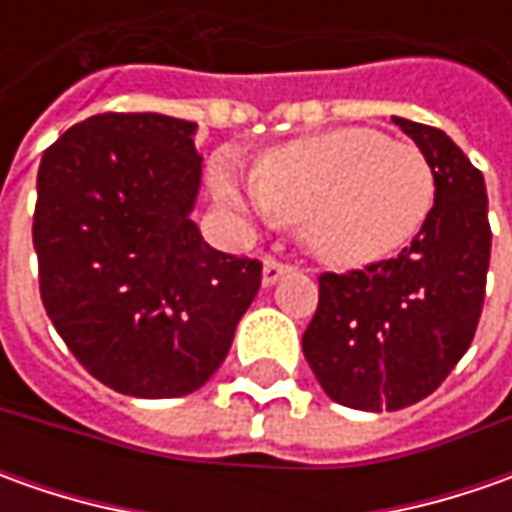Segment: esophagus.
<instances>
[{"instance_id": "obj_1", "label": "esophagus", "mask_w": 512, "mask_h": 512, "mask_svg": "<svg viewBox=\"0 0 512 512\" xmlns=\"http://www.w3.org/2000/svg\"><path fill=\"white\" fill-rule=\"evenodd\" d=\"M287 273V265L276 262V259H265V267H262V285L273 287L282 276Z\"/></svg>"}]
</instances>
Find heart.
<instances>
[{
    "label": "heart",
    "mask_w": 512,
    "mask_h": 512,
    "mask_svg": "<svg viewBox=\"0 0 512 512\" xmlns=\"http://www.w3.org/2000/svg\"><path fill=\"white\" fill-rule=\"evenodd\" d=\"M216 202L239 219L299 225L307 250L333 267H364L402 250L427 222L436 196L433 168L410 142L370 128L293 139L245 176L236 159L210 168Z\"/></svg>",
    "instance_id": "b5f03b06"
}]
</instances>
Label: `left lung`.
<instances>
[{
    "label": "left lung",
    "mask_w": 512,
    "mask_h": 512,
    "mask_svg": "<svg viewBox=\"0 0 512 512\" xmlns=\"http://www.w3.org/2000/svg\"><path fill=\"white\" fill-rule=\"evenodd\" d=\"M393 122L433 168V210L396 259L322 273L319 307L302 336L327 396L370 413L422 402L447 379L473 342L490 267L482 170L444 130Z\"/></svg>",
    "instance_id": "8db88e82"
}]
</instances>
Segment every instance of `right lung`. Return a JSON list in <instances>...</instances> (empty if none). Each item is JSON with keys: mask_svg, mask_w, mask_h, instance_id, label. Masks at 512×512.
<instances>
[{"mask_svg": "<svg viewBox=\"0 0 512 512\" xmlns=\"http://www.w3.org/2000/svg\"><path fill=\"white\" fill-rule=\"evenodd\" d=\"M196 125L99 113L65 130L36 176L33 247L56 333L110 390L176 399L225 362L262 265L213 250L190 219Z\"/></svg>", "mask_w": 512, "mask_h": 512, "instance_id": "1", "label": "right lung"}]
</instances>
